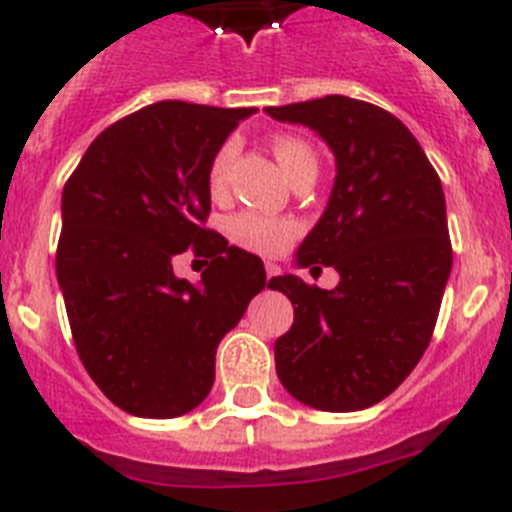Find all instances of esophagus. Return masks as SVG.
I'll list each match as a JSON object with an SVG mask.
<instances>
[{"instance_id": "1", "label": "esophagus", "mask_w": 512, "mask_h": 512, "mask_svg": "<svg viewBox=\"0 0 512 512\" xmlns=\"http://www.w3.org/2000/svg\"><path fill=\"white\" fill-rule=\"evenodd\" d=\"M279 266L277 264H271V261H266V279H274V277H279Z\"/></svg>"}]
</instances>
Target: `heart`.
I'll list each match as a JSON object with an SVG mask.
<instances>
[{
  "label": "heart",
  "instance_id": "obj_1",
  "mask_svg": "<svg viewBox=\"0 0 512 512\" xmlns=\"http://www.w3.org/2000/svg\"><path fill=\"white\" fill-rule=\"evenodd\" d=\"M271 151H274L279 166H282L289 179L305 166L315 164V151L310 148V143L295 138V135H274L271 138ZM235 156H238V143L233 138L225 140L223 146L215 151L210 169H207V184H210L212 194H223L228 189ZM228 233L246 251L261 253V256H277L300 235V225L295 220H289V217L246 210L238 212L230 220Z\"/></svg>",
  "mask_w": 512,
  "mask_h": 512
}]
</instances>
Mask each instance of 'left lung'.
I'll return each instance as SVG.
<instances>
[{
	"mask_svg": "<svg viewBox=\"0 0 512 512\" xmlns=\"http://www.w3.org/2000/svg\"><path fill=\"white\" fill-rule=\"evenodd\" d=\"M315 130L336 156V182L297 266H333L336 289L274 277L295 323L274 343L279 382L328 413L377 405L428 348L451 274L446 200L436 169L395 115L330 94L266 107Z\"/></svg>",
	"mask_w": 512,
	"mask_h": 512,
	"instance_id": "8db88e82",
	"label": "left lung"
}]
</instances>
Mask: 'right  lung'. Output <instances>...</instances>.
Listing matches in <instances>:
<instances>
[{"mask_svg": "<svg viewBox=\"0 0 512 512\" xmlns=\"http://www.w3.org/2000/svg\"><path fill=\"white\" fill-rule=\"evenodd\" d=\"M253 112L148 104L102 130L63 187L56 277L71 336L125 413L197 408L215 382L217 343L266 287L259 256L205 228L212 156ZM189 245L211 261L197 285L173 274Z\"/></svg>", "mask_w": 512, "mask_h": 512, "instance_id": "1", "label": "right lung"}]
</instances>
